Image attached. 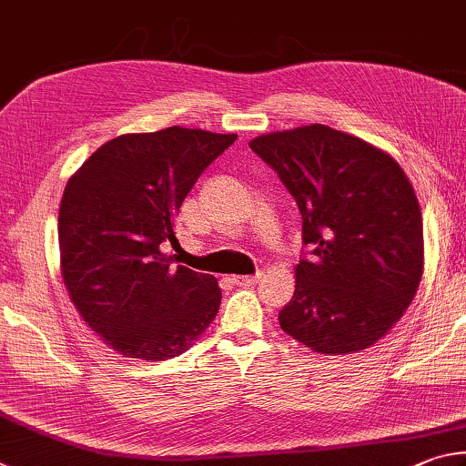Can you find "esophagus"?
Returning <instances> with one entry per match:
<instances>
[{"label":"esophagus","instance_id":"obj_1","mask_svg":"<svg viewBox=\"0 0 466 466\" xmlns=\"http://www.w3.org/2000/svg\"><path fill=\"white\" fill-rule=\"evenodd\" d=\"M238 287H254L258 282V276H233L231 279Z\"/></svg>","mask_w":466,"mask_h":466}]
</instances>
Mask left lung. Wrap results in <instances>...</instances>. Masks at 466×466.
<instances>
[{"mask_svg":"<svg viewBox=\"0 0 466 466\" xmlns=\"http://www.w3.org/2000/svg\"><path fill=\"white\" fill-rule=\"evenodd\" d=\"M297 200L303 246L284 333L319 354L370 348L401 319L423 268V225L399 163L362 138L325 125L254 138Z\"/></svg>","mask_w":466,"mask_h":466,"instance_id":"obj_1","label":"left lung"}]
</instances>
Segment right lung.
I'll use <instances>...</instances> for the list:
<instances>
[{
  "label": "right lung",
  "mask_w": 466,
  "mask_h": 466,
  "mask_svg": "<svg viewBox=\"0 0 466 466\" xmlns=\"http://www.w3.org/2000/svg\"><path fill=\"white\" fill-rule=\"evenodd\" d=\"M235 138L182 127L122 135L65 186L63 282L84 321L125 358L179 356L217 317L215 276L174 266L163 248H179V207Z\"/></svg>",
  "instance_id": "obj_1"
}]
</instances>
